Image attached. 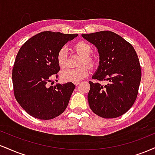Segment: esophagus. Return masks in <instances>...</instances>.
<instances>
[{
  "mask_svg": "<svg viewBox=\"0 0 155 155\" xmlns=\"http://www.w3.org/2000/svg\"><path fill=\"white\" fill-rule=\"evenodd\" d=\"M74 84H75V86H78V85L79 84V82H74Z\"/></svg>",
  "mask_w": 155,
  "mask_h": 155,
  "instance_id": "34e87169",
  "label": "esophagus"
}]
</instances>
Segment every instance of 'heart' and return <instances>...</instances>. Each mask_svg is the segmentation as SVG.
<instances>
[{
  "label": "heart",
  "mask_w": 155,
  "mask_h": 155,
  "mask_svg": "<svg viewBox=\"0 0 155 155\" xmlns=\"http://www.w3.org/2000/svg\"><path fill=\"white\" fill-rule=\"evenodd\" d=\"M74 49L79 55L82 56V59L80 62V66H81L76 68H68L61 72V79L65 82H79L84 79L89 74L87 66L82 65L86 64L90 68H92L95 65L94 59L91 57L92 48L89 43L84 41H79L74 45ZM56 61L60 68H66L67 66V53L65 48H61L57 53Z\"/></svg>",
  "instance_id": "heart-1"
}]
</instances>
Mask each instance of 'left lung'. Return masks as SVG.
Instances as JSON below:
<instances>
[{
	"mask_svg": "<svg viewBox=\"0 0 155 155\" xmlns=\"http://www.w3.org/2000/svg\"><path fill=\"white\" fill-rule=\"evenodd\" d=\"M95 45L100 65L93 79L106 81V85L89 81V107L104 118H115L126 113L137 99L141 78V66L133 46L110 31L84 34Z\"/></svg>",
	"mask_w": 155,
	"mask_h": 155,
	"instance_id": "1",
	"label": "left lung"
}]
</instances>
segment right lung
Returning <instances> with one entry per match:
<instances>
[{"label": "right lung", "mask_w": 155, "mask_h": 155, "mask_svg": "<svg viewBox=\"0 0 155 155\" xmlns=\"http://www.w3.org/2000/svg\"><path fill=\"white\" fill-rule=\"evenodd\" d=\"M77 36L42 31L29 39L18 50L12 70L14 96L32 117L50 120L66 109L75 85L72 82L50 84L60 71L57 53Z\"/></svg>", "instance_id": "right-lung-1"}]
</instances>
